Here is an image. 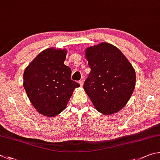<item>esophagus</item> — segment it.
<instances>
[{
	"label": "esophagus",
	"mask_w": 160,
	"mask_h": 160,
	"mask_svg": "<svg viewBox=\"0 0 160 160\" xmlns=\"http://www.w3.org/2000/svg\"><path fill=\"white\" fill-rule=\"evenodd\" d=\"M78 83H79L81 86H82L83 85V79H81L79 82H78Z\"/></svg>",
	"instance_id": "34e87169"
}]
</instances>
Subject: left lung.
Returning <instances> with one entry per match:
<instances>
[{"label":"left lung","mask_w":160,"mask_h":160,"mask_svg":"<svg viewBox=\"0 0 160 160\" xmlns=\"http://www.w3.org/2000/svg\"><path fill=\"white\" fill-rule=\"evenodd\" d=\"M91 68L83 89L99 112L110 115L127 105L136 86V72L119 48L102 42L86 49Z\"/></svg>","instance_id":"obj_1"}]
</instances>
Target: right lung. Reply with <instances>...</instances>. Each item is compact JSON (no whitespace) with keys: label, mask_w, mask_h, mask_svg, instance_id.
Segmentation results:
<instances>
[{"label":"right lung","mask_w":160,"mask_h":160,"mask_svg":"<svg viewBox=\"0 0 160 160\" xmlns=\"http://www.w3.org/2000/svg\"><path fill=\"white\" fill-rule=\"evenodd\" d=\"M67 50L49 48L33 59L24 72L23 86L38 113L53 117L66 108L78 83L71 80L72 70L64 64Z\"/></svg>","instance_id":"obj_1"}]
</instances>
